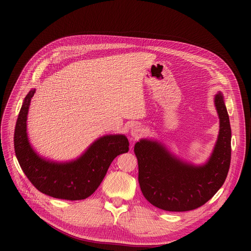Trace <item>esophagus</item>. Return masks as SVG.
Returning <instances> with one entry per match:
<instances>
[{"instance_id": "1", "label": "esophagus", "mask_w": 251, "mask_h": 251, "mask_svg": "<svg viewBox=\"0 0 251 251\" xmlns=\"http://www.w3.org/2000/svg\"><path fill=\"white\" fill-rule=\"evenodd\" d=\"M143 133V129L140 126H134L132 129H131V135H132L134 138H139L141 137Z\"/></svg>"}]
</instances>
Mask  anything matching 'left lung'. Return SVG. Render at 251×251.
<instances>
[{
  "label": "left lung",
  "instance_id": "obj_1",
  "mask_svg": "<svg viewBox=\"0 0 251 251\" xmlns=\"http://www.w3.org/2000/svg\"><path fill=\"white\" fill-rule=\"evenodd\" d=\"M215 103L220 133L214 152L202 167L183 163L161 144L142 139L135 144L139 186L146 200L168 212H186L203 205L225 182L231 163V126L221 94Z\"/></svg>",
  "mask_w": 251,
  "mask_h": 251
}]
</instances>
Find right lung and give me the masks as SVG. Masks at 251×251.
<instances>
[{"mask_svg":"<svg viewBox=\"0 0 251 251\" xmlns=\"http://www.w3.org/2000/svg\"><path fill=\"white\" fill-rule=\"evenodd\" d=\"M34 91L26 96L16 121L14 149L18 163L38 191L60 200H84L100 186L115 157L129 151V141L124 135L100 137L77 161L67 164L41 159L26 134V118Z\"/></svg>","mask_w":251,"mask_h":251,"instance_id":"right-lung-1","label":"right lung"}]
</instances>
